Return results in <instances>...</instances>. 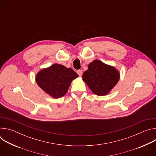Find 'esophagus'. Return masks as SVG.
<instances>
[{
	"label": "esophagus",
	"mask_w": 156,
	"mask_h": 156,
	"mask_svg": "<svg viewBox=\"0 0 156 156\" xmlns=\"http://www.w3.org/2000/svg\"><path fill=\"white\" fill-rule=\"evenodd\" d=\"M76 73H78V75L80 76H82V75H83V71H82V70H77Z\"/></svg>",
	"instance_id": "esophagus-1"
}]
</instances>
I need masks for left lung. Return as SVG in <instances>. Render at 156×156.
<instances>
[{"label": "left lung", "mask_w": 156, "mask_h": 156, "mask_svg": "<svg viewBox=\"0 0 156 156\" xmlns=\"http://www.w3.org/2000/svg\"><path fill=\"white\" fill-rule=\"evenodd\" d=\"M120 76L119 70L114 66L94 60L88 65L82 78L94 94L102 96L110 93L117 84Z\"/></svg>", "instance_id": "1"}]
</instances>
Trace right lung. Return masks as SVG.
Returning a JSON list of instances; mask_svg holds the SVG:
<instances>
[{"label":"right lung","instance_id":"1","mask_svg":"<svg viewBox=\"0 0 156 156\" xmlns=\"http://www.w3.org/2000/svg\"><path fill=\"white\" fill-rule=\"evenodd\" d=\"M78 77L72 69L54 63L41 69L36 74V82L46 93L58 99L66 94L72 81Z\"/></svg>","mask_w":156,"mask_h":156}]
</instances>
